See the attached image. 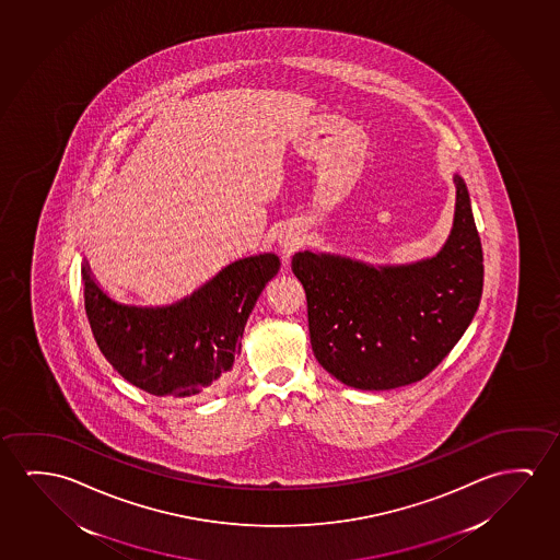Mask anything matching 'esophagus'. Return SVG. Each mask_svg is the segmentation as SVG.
Returning <instances> with one entry per match:
<instances>
[{
    "label": "esophagus",
    "mask_w": 560,
    "mask_h": 560,
    "mask_svg": "<svg viewBox=\"0 0 560 560\" xmlns=\"http://www.w3.org/2000/svg\"><path fill=\"white\" fill-rule=\"evenodd\" d=\"M302 243H304V238H302L299 233H287V235L279 238V244H281V248H283L284 256H291L292 252L299 250Z\"/></svg>",
    "instance_id": "esophagus-1"
}]
</instances>
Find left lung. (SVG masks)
<instances>
[{
	"mask_svg": "<svg viewBox=\"0 0 560 560\" xmlns=\"http://www.w3.org/2000/svg\"><path fill=\"white\" fill-rule=\"evenodd\" d=\"M453 231L438 256L406 266L296 252L317 362L362 390L420 382L468 329L483 291V252L470 195L454 175Z\"/></svg>",
	"mask_w": 560,
	"mask_h": 560,
	"instance_id": "obj_1",
	"label": "left lung"
}]
</instances>
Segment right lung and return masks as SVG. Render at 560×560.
Wrapping results in <instances>:
<instances>
[{
	"instance_id": "1",
	"label": "right lung",
	"mask_w": 560,
	"mask_h": 560,
	"mask_svg": "<svg viewBox=\"0 0 560 560\" xmlns=\"http://www.w3.org/2000/svg\"><path fill=\"white\" fill-rule=\"evenodd\" d=\"M276 254L238 259L187 299L163 308L112 301L84 264V308L107 362L155 397L190 398L218 389L241 354L254 304L279 271Z\"/></svg>"
}]
</instances>
